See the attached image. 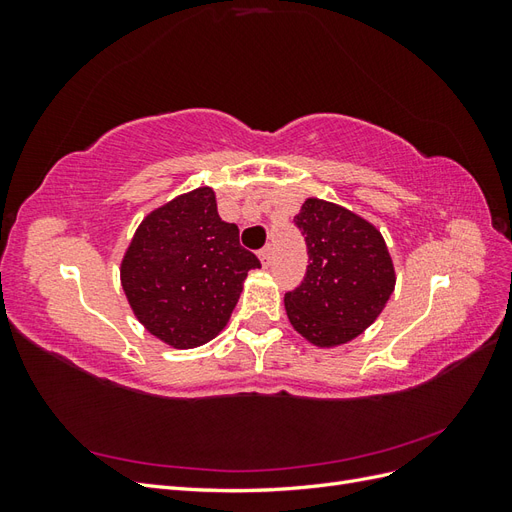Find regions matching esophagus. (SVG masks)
Listing matches in <instances>:
<instances>
[{
	"instance_id": "34e87169",
	"label": "esophagus",
	"mask_w": 512,
	"mask_h": 512,
	"mask_svg": "<svg viewBox=\"0 0 512 512\" xmlns=\"http://www.w3.org/2000/svg\"><path fill=\"white\" fill-rule=\"evenodd\" d=\"M258 258L262 262V267H269V262H271V245L262 247V250L258 252Z\"/></svg>"
}]
</instances>
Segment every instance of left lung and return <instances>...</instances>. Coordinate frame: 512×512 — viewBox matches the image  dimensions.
<instances>
[{
	"label": "left lung",
	"mask_w": 512,
	"mask_h": 512,
	"mask_svg": "<svg viewBox=\"0 0 512 512\" xmlns=\"http://www.w3.org/2000/svg\"><path fill=\"white\" fill-rule=\"evenodd\" d=\"M294 224L305 235L309 265L301 286L284 297L288 320L318 348L348 344L395 290L391 254L374 224L327 200L307 198Z\"/></svg>",
	"instance_id": "1"
}]
</instances>
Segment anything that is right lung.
I'll list each match as a JSON object with an SVG mask.
<instances>
[{"label": "right lung", "instance_id": "obj_1", "mask_svg": "<svg viewBox=\"0 0 512 512\" xmlns=\"http://www.w3.org/2000/svg\"><path fill=\"white\" fill-rule=\"evenodd\" d=\"M260 260L220 218L215 192L196 188L151 211L121 260V286L134 316L164 344L188 350L218 335L247 271Z\"/></svg>", "mask_w": 512, "mask_h": 512}]
</instances>
